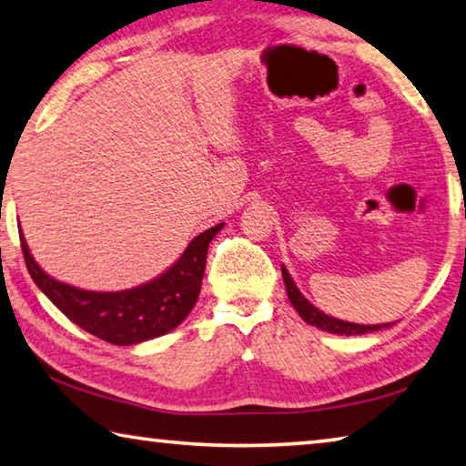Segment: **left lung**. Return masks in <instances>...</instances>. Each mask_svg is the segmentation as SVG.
Instances as JSON below:
<instances>
[{"label": "left lung", "instance_id": "8db88e82", "mask_svg": "<svg viewBox=\"0 0 466 466\" xmlns=\"http://www.w3.org/2000/svg\"><path fill=\"white\" fill-rule=\"evenodd\" d=\"M281 275H283V281H286V291H288L289 302L294 304V309L298 310L299 317H302V320H306L312 327H319L335 335H364V333H372V330L390 327V322H386V325H356V322H347V320H339L335 317H329V314L314 309L309 299L302 296V291L296 288V283L289 278L286 267H281Z\"/></svg>", "mask_w": 466, "mask_h": 466}]
</instances>
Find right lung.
Masks as SVG:
<instances>
[{
	"mask_svg": "<svg viewBox=\"0 0 466 466\" xmlns=\"http://www.w3.org/2000/svg\"><path fill=\"white\" fill-rule=\"evenodd\" d=\"M222 228L218 224L193 238L160 278L123 291L77 289L53 279L36 265L22 232L20 244L30 278L69 320L102 341L133 345L168 333L188 317L201 291L208 247Z\"/></svg>",
	"mask_w": 466,
	"mask_h": 466,
	"instance_id": "obj_1",
	"label": "right lung"
}]
</instances>
